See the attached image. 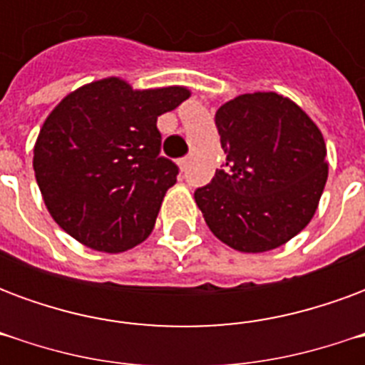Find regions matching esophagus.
<instances>
[{
	"instance_id": "esophagus-1",
	"label": "esophagus",
	"mask_w": 365,
	"mask_h": 365,
	"mask_svg": "<svg viewBox=\"0 0 365 365\" xmlns=\"http://www.w3.org/2000/svg\"><path fill=\"white\" fill-rule=\"evenodd\" d=\"M178 164H180V168H182V170H185V168H187V164H190V156H185V158H180V160H178Z\"/></svg>"
}]
</instances>
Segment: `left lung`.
Listing matches in <instances>:
<instances>
[{
  "instance_id": "obj_1",
  "label": "left lung",
  "mask_w": 365,
  "mask_h": 365,
  "mask_svg": "<svg viewBox=\"0 0 365 365\" xmlns=\"http://www.w3.org/2000/svg\"><path fill=\"white\" fill-rule=\"evenodd\" d=\"M227 154L195 203L215 237L238 252L279 248L313 219L329 178L321 128L295 101L254 91L219 107Z\"/></svg>"
}]
</instances>
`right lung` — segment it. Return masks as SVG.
I'll list each match as a JSON object with an SVG mask.
<instances>
[{
  "label": "right lung",
  "instance_id": "1",
  "mask_svg": "<svg viewBox=\"0 0 365 365\" xmlns=\"http://www.w3.org/2000/svg\"><path fill=\"white\" fill-rule=\"evenodd\" d=\"M191 91L135 90L109 76L70 91L44 119L33 168L48 213L91 250L119 254L144 242L178 166L160 156V115Z\"/></svg>",
  "mask_w": 365,
  "mask_h": 365
}]
</instances>
